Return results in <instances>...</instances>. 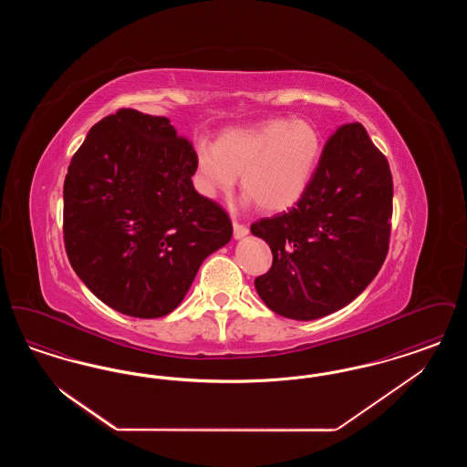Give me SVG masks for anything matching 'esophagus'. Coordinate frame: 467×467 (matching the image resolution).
<instances>
[{
	"instance_id": "1",
	"label": "esophagus",
	"mask_w": 467,
	"mask_h": 467,
	"mask_svg": "<svg viewBox=\"0 0 467 467\" xmlns=\"http://www.w3.org/2000/svg\"><path fill=\"white\" fill-rule=\"evenodd\" d=\"M233 229H234V238L236 240H240V238H244V236L248 234V227L244 223H238V221L233 223Z\"/></svg>"
}]
</instances>
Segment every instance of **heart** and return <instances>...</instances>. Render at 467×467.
I'll return each mask as SVG.
<instances>
[{
	"label": "heart",
	"mask_w": 467,
	"mask_h": 467,
	"mask_svg": "<svg viewBox=\"0 0 467 467\" xmlns=\"http://www.w3.org/2000/svg\"><path fill=\"white\" fill-rule=\"evenodd\" d=\"M320 152V133L311 122L275 119L227 131L215 147L201 143L196 183L204 196L215 198L229 194L242 175V189L259 208L280 212L305 194Z\"/></svg>",
	"instance_id": "b5f03b06"
}]
</instances>
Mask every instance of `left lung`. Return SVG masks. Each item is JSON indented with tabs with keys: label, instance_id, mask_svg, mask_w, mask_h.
I'll return each instance as SVG.
<instances>
[{
	"label": "left lung",
	"instance_id": "obj_1",
	"mask_svg": "<svg viewBox=\"0 0 467 467\" xmlns=\"http://www.w3.org/2000/svg\"><path fill=\"white\" fill-rule=\"evenodd\" d=\"M392 196L389 161L364 126H339L299 201L250 225L273 254L269 271L255 278L267 308L315 320L352 303L387 257Z\"/></svg>",
	"mask_w": 467,
	"mask_h": 467
}]
</instances>
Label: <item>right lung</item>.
<instances>
[{
	"mask_svg": "<svg viewBox=\"0 0 467 467\" xmlns=\"http://www.w3.org/2000/svg\"><path fill=\"white\" fill-rule=\"evenodd\" d=\"M196 150L166 117L120 109L90 128L65 178L69 265L113 310H175L201 263L233 236L219 202L196 192Z\"/></svg>",
	"mask_w": 467,
	"mask_h": 467,
	"instance_id": "1",
	"label": "right lung"
}]
</instances>
